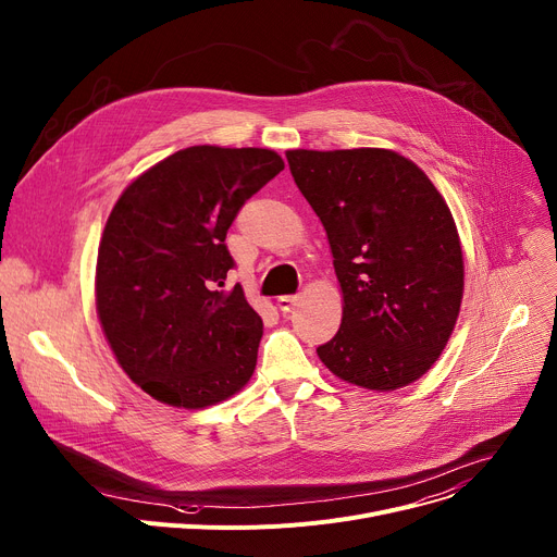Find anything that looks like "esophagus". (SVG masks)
Here are the masks:
<instances>
[{
    "label": "esophagus",
    "mask_w": 557,
    "mask_h": 557,
    "mask_svg": "<svg viewBox=\"0 0 557 557\" xmlns=\"http://www.w3.org/2000/svg\"><path fill=\"white\" fill-rule=\"evenodd\" d=\"M298 300H300L298 295H282V298H277V307L282 313H290L293 307L298 305Z\"/></svg>",
    "instance_id": "34e87169"
}]
</instances>
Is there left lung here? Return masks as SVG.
<instances>
[{
    "label": "left lung",
    "mask_w": 557,
    "mask_h": 557,
    "mask_svg": "<svg viewBox=\"0 0 557 557\" xmlns=\"http://www.w3.org/2000/svg\"><path fill=\"white\" fill-rule=\"evenodd\" d=\"M326 231L343 322L318 347L331 374L374 392L419 381L446 349L463 298L453 212L428 174L383 147L288 150Z\"/></svg>",
    "instance_id": "1"
}]
</instances>
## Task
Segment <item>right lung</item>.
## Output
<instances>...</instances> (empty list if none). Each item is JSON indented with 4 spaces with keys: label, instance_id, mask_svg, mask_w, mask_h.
Instances as JSON below:
<instances>
[{
    "label": "right lung",
    "instance_id": "obj_1",
    "mask_svg": "<svg viewBox=\"0 0 557 557\" xmlns=\"http://www.w3.org/2000/svg\"><path fill=\"white\" fill-rule=\"evenodd\" d=\"M284 170L262 147H185L136 176L104 224L96 311L123 372L159 403L203 410L252 376L264 324L226 233L239 208Z\"/></svg>",
    "mask_w": 557,
    "mask_h": 557
}]
</instances>
